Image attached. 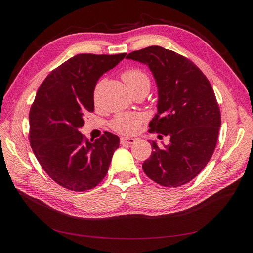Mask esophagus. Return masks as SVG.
Wrapping results in <instances>:
<instances>
[{
    "label": "esophagus",
    "instance_id": "esophagus-1",
    "mask_svg": "<svg viewBox=\"0 0 253 253\" xmlns=\"http://www.w3.org/2000/svg\"><path fill=\"white\" fill-rule=\"evenodd\" d=\"M136 142L135 138H127V137H122L120 138L121 144H134Z\"/></svg>",
    "mask_w": 253,
    "mask_h": 253
}]
</instances>
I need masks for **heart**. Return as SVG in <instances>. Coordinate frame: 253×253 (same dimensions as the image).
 Instances as JSON below:
<instances>
[{
  "instance_id": "obj_1",
  "label": "heart",
  "mask_w": 253,
  "mask_h": 253,
  "mask_svg": "<svg viewBox=\"0 0 253 253\" xmlns=\"http://www.w3.org/2000/svg\"><path fill=\"white\" fill-rule=\"evenodd\" d=\"M122 79L126 83L127 87L131 89L132 93L139 89H147L149 91L150 88V78L141 70H127L122 74ZM101 85V82H99L95 89V96L98 93V89ZM144 116L139 113H126L118 114L111 121V127L120 134L129 135L135 133L139 128V126L144 121Z\"/></svg>"
}]
</instances>
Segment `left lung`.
Returning <instances> with one entry per match:
<instances>
[{"mask_svg":"<svg viewBox=\"0 0 253 253\" xmlns=\"http://www.w3.org/2000/svg\"><path fill=\"white\" fill-rule=\"evenodd\" d=\"M126 59L148 65L158 90L157 113L150 132L170 137L142 164L148 177L164 187L185 185L200 174L217 142L220 111L209 80L192 61L172 50L150 46Z\"/></svg>","mask_w":253,"mask_h":253,"instance_id":"left-lung-1","label":"left lung"}]
</instances>
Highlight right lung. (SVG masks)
I'll return each mask as SVG.
<instances>
[{
  "instance_id": "obj_1",
  "label": "right lung",
  "mask_w": 253,
  "mask_h": 253,
  "mask_svg": "<svg viewBox=\"0 0 253 253\" xmlns=\"http://www.w3.org/2000/svg\"><path fill=\"white\" fill-rule=\"evenodd\" d=\"M126 53H79L53 70L37 91L29 111V139L38 162L58 185L81 192L108 173L119 137L105 132L88 140L79 132L94 112V90L101 76Z\"/></svg>"
}]
</instances>
